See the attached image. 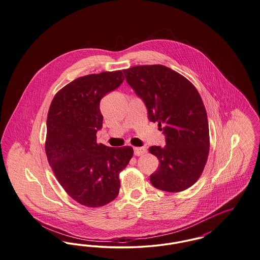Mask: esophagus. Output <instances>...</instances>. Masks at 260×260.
Returning <instances> with one entry per match:
<instances>
[{
    "label": "esophagus",
    "instance_id": "esophagus-1",
    "mask_svg": "<svg viewBox=\"0 0 260 260\" xmlns=\"http://www.w3.org/2000/svg\"><path fill=\"white\" fill-rule=\"evenodd\" d=\"M134 151H135V155L136 156H141L144 153H146L147 149H146V147H135Z\"/></svg>",
    "mask_w": 260,
    "mask_h": 260
}]
</instances>
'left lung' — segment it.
<instances>
[{
  "label": "left lung",
  "instance_id": "1",
  "mask_svg": "<svg viewBox=\"0 0 260 260\" xmlns=\"http://www.w3.org/2000/svg\"><path fill=\"white\" fill-rule=\"evenodd\" d=\"M127 84L142 99L151 122H157L166 145L149 152L160 161L150 175L152 185L180 192L193 185L204 171L210 151L208 116L197 88L185 77L160 64L123 70Z\"/></svg>",
  "mask_w": 260,
  "mask_h": 260
}]
</instances>
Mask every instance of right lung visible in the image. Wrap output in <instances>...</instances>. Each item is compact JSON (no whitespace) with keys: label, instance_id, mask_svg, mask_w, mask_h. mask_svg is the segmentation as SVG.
I'll use <instances>...</instances> for the list:
<instances>
[{"label":"right lung","instance_id":"add662e5","mask_svg":"<svg viewBox=\"0 0 260 260\" xmlns=\"http://www.w3.org/2000/svg\"><path fill=\"white\" fill-rule=\"evenodd\" d=\"M124 80L121 70L80 77L54 95L47 119L46 154L65 192L79 204L102 207L119 194V174L134 155L131 146L98 144L101 99Z\"/></svg>","mask_w":260,"mask_h":260}]
</instances>
